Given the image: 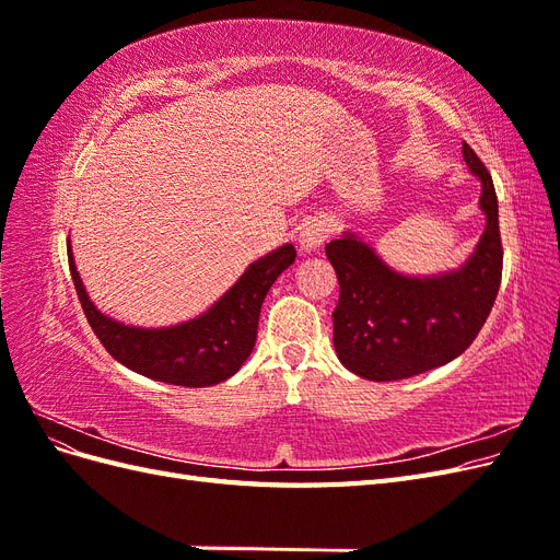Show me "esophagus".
Returning <instances> with one entry per match:
<instances>
[{
	"label": "esophagus",
	"mask_w": 560,
	"mask_h": 560,
	"mask_svg": "<svg viewBox=\"0 0 560 560\" xmlns=\"http://www.w3.org/2000/svg\"><path fill=\"white\" fill-rule=\"evenodd\" d=\"M327 238H329V224L322 222V219H311V222L301 226L299 249L301 252H315V249L325 245Z\"/></svg>",
	"instance_id": "1"
}]
</instances>
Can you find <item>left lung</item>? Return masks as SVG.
I'll return each mask as SVG.
<instances>
[{
	"label": "left lung",
	"instance_id": "left-lung-1",
	"mask_svg": "<svg viewBox=\"0 0 560 560\" xmlns=\"http://www.w3.org/2000/svg\"><path fill=\"white\" fill-rule=\"evenodd\" d=\"M463 156L481 182L486 229L460 268L404 276L350 231L325 247L341 287L331 313L334 348L341 364L360 378L401 381L448 364L471 346L493 311L502 278L498 196L467 142Z\"/></svg>",
	"mask_w": 560,
	"mask_h": 560
}]
</instances>
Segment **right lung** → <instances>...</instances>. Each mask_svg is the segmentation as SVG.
I'll list each match as a JSON object with an SVG mask.
<instances>
[{
    "instance_id": "add662e5",
    "label": "right lung",
    "mask_w": 560,
    "mask_h": 560,
    "mask_svg": "<svg viewBox=\"0 0 560 560\" xmlns=\"http://www.w3.org/2000/svg\"><path fill=\"white\" fill-rule=\"evenodd\" d=\"M67 259L89 325L116 362L161 383L208 387L231 378L249 358L257 343L261 303L282 270L294 264L296 249L287 243L252 261L206 313L171 327H135L105 315L81 282L72 245Z\"/></svg>"
}]
</instances>
